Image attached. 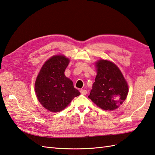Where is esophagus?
<instances>
[{
    "instance_id": "obj_1",
    "label": "esophagus",
    "mask_w": 155,
    "mask_h": 155,
    "mask_svg": "<svg viewBox=\"0 0 155 155\" xmlns=\"http://www.w3.org/2000/svg\"><path fill=\"white\" fill-rule=\"evenodd\" d=\"M81 93L82 94V95H86L87 94V91L86 90H84V89H82V90H81Z\"/></svg>"
}]
</instances>
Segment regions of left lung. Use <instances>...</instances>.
I'll use <instances>...</instances> for the list:
<instances>
[{"label": "left lung", "instance_id": "1", "mask_svg": "<svg viewBox=\"0 0 155 155\" xmlns=\"http://www.w3.org/2000/svg\"><path fill=\"white\" fill-rule=\"evenodd\" d=\"M96 66L97 75L88 97L101 109L113 110L125 101L128 84L120 70L113 62L100 59Z\"/></svg>", "mask_w": 155, "mask_h": 155}]
</instances>
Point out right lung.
<instances>
[{"mask_svg": "<svg viewBox=\"0 0 155 155\" xmlns=\"http://www.w3.org/2000/svg\"><path fill=\"white\" fill-rule=\"evenodd\" d=\"M69 63V59L64 55L52 56L43 65L35 81L38 100L50 112L61 111L81 94L64 74Z\"/></svg>", "mask_w": 155, "mask_h": 155, "instance_id": "obj_1", "label": "right lung"}]
</instances>
